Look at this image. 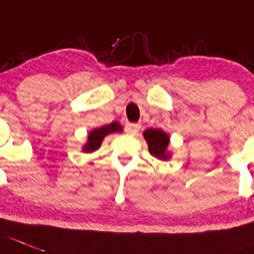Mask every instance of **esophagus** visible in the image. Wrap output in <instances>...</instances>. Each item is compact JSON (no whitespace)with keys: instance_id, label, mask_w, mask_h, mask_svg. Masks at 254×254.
I'll list each match as a JSON object with an SVG mask.
<instances>
[{"instance_id":"34e87169","label":"esophagus","mask_w":254,"mask_h":254,"mask_svg":"<svg viewBox=\"0 0 254 254\" xmlns=\"http://www.w3.org/2000/svg\"><path fill=\"white\" fill-rule=\"evenodd\" d=\"M139 129H140V125L139 124H132V123H127L125 125V131L130 135H136L138 134Z\"/></svg>"}]
</instances>
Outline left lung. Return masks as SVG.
I'll list each match as a JSON object with an SVG mask.
<instances>
[{"mask_svg": "<svg viewBox=\"0 0 254 254\" xmlns=\"http://www.w3.org/2000/svg\"><path fill=\"white\" fill-rule=\"evenodd\" d=\"M144 139L148 143L149 153L159 160H169L172 158V151H169L170 136L160 129L149 127L143 132Z\"/></svg>", "mask_w": 254, "mask_h": 254, "instance_id": "1", "label": "left lung"}]
</instances>
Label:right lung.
<instances>
[{
  "label": "right lung",
  "instance_id": "1",
  "mask_svg": "<svg viewBox=\"0 0 254 254\" xmlns=\"http://www.w3.org/2000/svg\"><path fill=\"white\" fill-rule=\"evenodd\" d=\"M123 131V127L119 123H111L109 125H104V127H96V129H92L89 131L87 135L86 143L82 145L81 150L84 153H94V151L98 150L101 146V143L105 139L106 135L113 134V132H120Z\"/></svg>",
  "mask_w": 254,
  "mask_h": 254
}]
</instances>
